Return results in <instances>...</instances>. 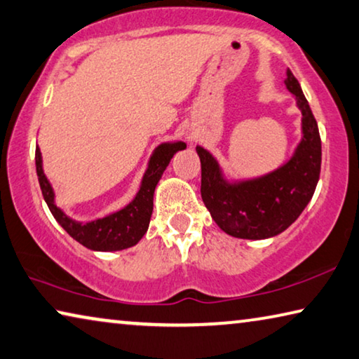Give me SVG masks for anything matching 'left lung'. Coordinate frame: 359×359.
I'll list each match as a JSON object with an SVG mask.
<instances>
[{"label":"left lung","mask_w":359,"mask_h":359,"mask_svg":"<svg viewBox=\"0 0 359 359\" xmlns=\"http://www.w3.org/2000/svg\"><path fill=\"white\" fill-rule=\"evenodd\" d=\"M284 84L302 111V139L294 155L271 172L255 179L230 182L210 153L196 147L201 161L204 206L226 235L265 240L291 226L310 203L321 170V139L316 119L291 70Z\"/></svg>","instance_id":"8db88e82"}]
</instances>
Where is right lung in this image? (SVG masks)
Returning a JSON list of instances; mask_svg holds the SVG:
<instances>
[{"label":"right lung","mask_w":359,"mask_h":359,"mask_svg":"<svg viewBox=\"0 0 359 359\" xmlns=\"http://www.w3.org/2000/svg\"><path fill=\"white\" fill-rule=\"evenodd\" d=\"M184 149H187L185 142L180 140L158 145L155 151L151 153L149 168H147L144 177H142L140 189L134 200L128 206L116 210V212L90 222L73 220L72 217H68L64 210L55 206L54 190L48 177L44 175L43 158L39 149H36L35 153L36 174L49 210L73 240L83 244L84 248L93 249V251H121V249L135 246L149 230L153 212V195H155L158 182L172 156Z\"/></svg>","instance_id":"right-lung-1"}]
</instances>
